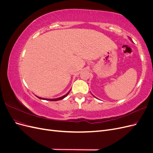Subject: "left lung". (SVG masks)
I'll list each match as a JSON object with an SVG mask.
<instances>
[{
    "label": "left lung",
    "mask_w": 153,
    "mask_h": 153,
    "mask_svg": "<svg viewBox=\"0 0 153 153\" xmlns=\"http://www.w3.org/2000/svg\"><path fill=\"white\" fill-rule=\"evenodd\" d=\"M129 39H130V40H131V41H132V42H133V41H132V40H131V38H129ZM92 95H93V94H92ZM93 96H94V95H93ZM94 97H95V96H94ZM95 98H96V97H95Z\"/></svg>",
    "instance_id": "8db88e82"
}]
</instances>
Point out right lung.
<instances>
[{
	"label": "right lung",
	"instance_id": "right-lung-1",
	"mask_svg": "<svg viewBox=\"0 0 153 153\" xmlns=\"http://www.w3.org/2000/svg\"><path fill=\"white\" fill-rule=\"evenodd\" d=\"M71 91V90H70ZM70 91H69V92H68L67 94H66L65 95H64L61 97H60V98H54V99H47V98H41V97H38L37 96L39 99H41V100H48V101H59V100H61L62 99H64V98H66V97L68 95V94L69 93V92H70Z\"/></svg>",
	"mask_w": 153,
	"mask_h": 153
}]
</instances>
